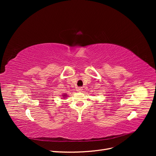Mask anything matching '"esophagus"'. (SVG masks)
Here are the masks:
<instances>
[{
    "label": "esophagus",
    "instance_id": "esophagus-1",
    "mask_svg": "<svg viewBox=\"0 0 156 156\" xmlns=\"http://www.w3.org/2000/svg\"><path fill=\"white\" fill-rule=\"evenodd\" d=\"M77 90L78 92H82L83 91V87H78Z\"/></svg>",
    "mask_w": 156,
    "mask_h": 156
}]
</instances>
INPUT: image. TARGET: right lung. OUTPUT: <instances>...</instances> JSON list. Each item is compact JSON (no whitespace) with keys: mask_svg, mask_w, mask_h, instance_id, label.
I'll return each instance as SVG.
<instances>
[{"mask_svg":"<svg viewBox=\"0 0 156 156\" xmlns=\"http://www.w3.org/2000/svg\"><path fill=\"white\" fill-rule=\"evenodd\" d=\"M62 96H63V97L64 98L65 96H66V94H63V95H62Z\"/></svg>","mask_w":156,"mask_h":156,"instance_id":"1","label":"right lung"}]
</instances>
